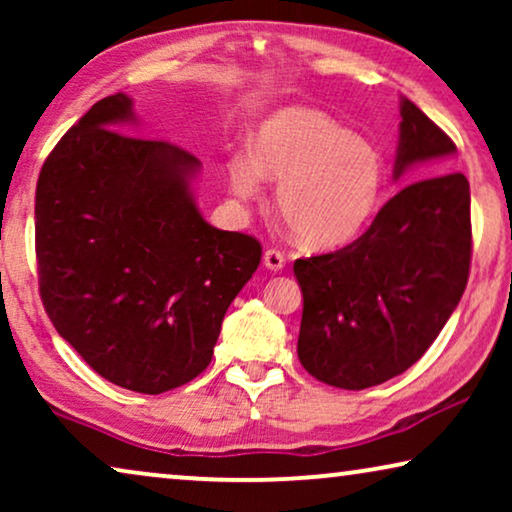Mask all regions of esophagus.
Wrapping results in <instances>:
<instances>
[{"mask_svg":"<svg viewBox=\"0 0 512 512\" xmlns=\"http://www.w3.org/2000/svg\"><path fill=\"white\" fill-rule=\"evenodd\" d=\"M284 263H286V258H284V254L282 251H277V249H268L263 254V265L268 270H272V272H279L284 268Z\"/></svg>","mask_w":512,"mask_h":512,"instance_id":"esophagus-1","label":"esophagus"}]
</instances>
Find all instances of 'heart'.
<instances>
[{
    "mask_svg": "<svg viewBox=\"0 0 512 512\" xmlns=\"http://www.w3.org/2000/svg\"><path fill=\"white\" fill-rule=\"evenodd\" d=\"M237 198L258 200L263 177L277 181V212L312 249L356 240L380 207L384 163L366 139L324 111L289 107L265 118L254 156L228 165Z\"/></svg>",
    "mask_w": 512,
    "mask_h": 512,
    "instance_id": "b5f03b06",
    "label": "heart"
}]
</instances>
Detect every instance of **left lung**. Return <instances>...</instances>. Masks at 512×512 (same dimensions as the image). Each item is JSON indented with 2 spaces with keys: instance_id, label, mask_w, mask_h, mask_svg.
<instances>
[{
  "instance_id": "obj_1",
  "label": "left lung",
  "mask_w": 512,
  "mask_h": 512,
  "mask_svg": "<svg viewBox=\"0 0 512 512\" xmlns=\"http://www.w3.org/2000/svg\"><path fill=\"white\" fill-rule=\"evenodd\" d=\"M394 179L457 146L417 104L401 102ZM471 188L440 172L398 191L375 221L333 254L298 258L303 291L298 359L319 382L368 389L424 356L464 296L471 270Z\"/></svg>"
}]
</instances>
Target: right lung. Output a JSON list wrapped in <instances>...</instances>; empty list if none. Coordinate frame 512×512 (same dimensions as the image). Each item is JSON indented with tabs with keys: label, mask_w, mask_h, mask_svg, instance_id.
I'll list each match as a JSON object with an SVG mask.
<instances>
[{
	"label": "right lung",
	"mask_w": 512,
	"mask_h": 512,
	"mask_svg": "<svg viewBox=\"0 0 512 512\" xmlns=\"http://www.w3.org/2000/svg\"><path fill=\"white\" fill-rule=\"evenodd\" d=\"M128 123L130 97L109 95L48 153L34 200L39 293L97 375L163 394L209 366L261 242L209 226L191 193L200 160L125 135Z\"/></svg>",
	"instance_id": "obj_1"
}]
</instances>
